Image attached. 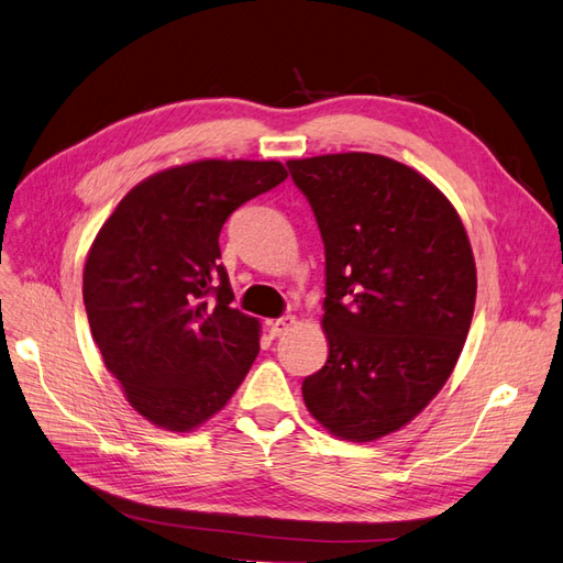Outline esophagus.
<instances>
[{"instance_id": "esophagus-1", "label": "esophagus", "mask_w": 563, "mask_h": 563, "mask_svg": "<svg viewBox=\"0 0 563 563\" xmlns=\"http://www.w3.org/2000/svg\"><path fill=\"white\" fill-rule=\"evenodd\" d=\"M294 323H296V317H291V314H286L282 319H269L267 321V331H269L272 338H279V335L291 331Z\"/></svg>"}]
</instances>
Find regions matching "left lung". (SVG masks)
Segmentation results:
<instances>
[{
  "mask_svg": "<svg viewBox=\"0 0 563 563\" xmlns=\"http://www.w3.org/2000/svg\"><path fill=\"white\" fill-rule=\"evenodd\" d=\"M327 253L329 360L302 380L331 434L373 441L444 387L474 314V255L453 203L416 168L368 152L291 159Z\"/></svg>",
  "mask_w": 563,
  "mask_h": 563,
  "instance_id": "1",
  "label": "left lung"
}]
</instances>
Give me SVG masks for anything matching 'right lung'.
Returning <instances> with one entry per match:
<instances>
[{
  "mask_svg": "<svg viewBox=\"0 0 563 563\" xmlns=\"http://www.w3.org/2000/svg\"><path fill=\"white\" fill-rule=\"evenodd\" d=\"M279 162L201 159L145 178L117 203L84 265L96 345L126 401L172 432L223 408L261 350V321L230 308L218 236L286 180Z\"/></svg>",
  "mask_w": 563,
  "mask_h": 563,
  "instance_id": "obj_1",
  "label": "right lung"
}]
</instances>
